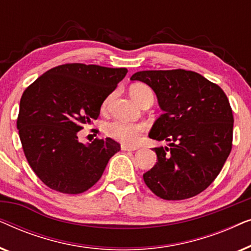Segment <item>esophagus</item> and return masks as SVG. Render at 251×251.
Here are the masks:
<instances>
[{
  "label": "esophagus",
  "instance_id": "esophagus-1",
  "mask_svg": "<svg viewBox=\"0 0 251 251\" xmlns=\"http://www.w3.org/2000/svg\"><path fill=\"white\" fill-rule=\"evenodd\" d=\"M121 150H122V151H130V152H132V151L138 150V147H135V146H128V145H122V146H121Z\"/></svg>",
  "mask_w": 251,
  "mask_h": 251
}]
</instances>
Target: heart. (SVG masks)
Masks as SVG:
<instances>
[{"mask_svg":"<svg viewBox=\"0 0 251 251\" xmlns=\"http://www.w3.org/2000/svg\"><path fill=\"white\" fill-rule=\"evenodd\" d=\"M129 94L133 100L139 105H142L143 102L147 100L153 101L154 99L152 89L142 83L131 85ZM107 102L108 99H106L104 106L107 105ZM104 130L106 135L113 139L120 140V142L129 144V145H135L139 142L140 136L145 130V126L142 123H131L121 121V120H114V121L106 123Z\"/></svg>","mask_w":251,"mask_h":251,"instance_id":"obj_1","label":"heart"}]
</instances>
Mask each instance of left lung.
I'll use <instances>...</instances> for the list:
<instances>
[{
	"label": "left lung",
	"instance_id": "1",
	"mask_svg": "<svg viewBox=\"0 0 251 251\" xmlns=\"http://www.w3.org/2000/svg\"><path fill=\"white\" fill-rule=\"evenodd\" d=\"M155 92L163 114L149 137L166 140L155 147L157 162L143 175L154 194L184 200L204 191L231 153L233 114L225 92L199 73L185 70L142 71L130 77Z\"/></svg>",
	"mask_w": 251,
	"mask_h": 251
}]
</instances>
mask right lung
Returning a JSON list of instances; mask_svg holds the SVG:
<instances>
[{"label":"right lung","mask_w":251,"mask_h":251,"mask_svg":"<svg viewBox=\"0 0 251 251\" xmlns=\"http://www.w3.org/2000/svg\"><path fill=\"white\" fill-rule=\"evenodd\" d=\"M126 73V68L65 64L24 91L17 128L30 168L48 187L78 194L100 179L120 144L108 137L83 144L77 132L97 120L102 102Z\"/></svg>","instance_id":"add662e5"}]
</instances>
